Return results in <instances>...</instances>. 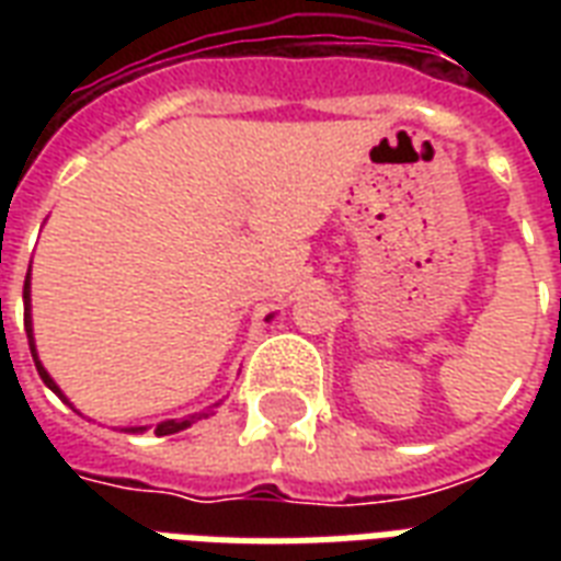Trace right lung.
Instances as JSON below:
<instances>
[{"label":"right lung","mask_w":561,"mask_h":561,"mask_svg":"<svg viewBox=\"0 0 561 561\" xmlns=\"http://www.w3.org/2000/svg\"><path fill=\"white\" fill-rule=\"evenodd\" d=\"M22 299H25V332H28V346H31V355H34V364H37L39 378L46 381V387H51V390H55L57 396H60V399H64V392L57 390V383L51 381V378H48V373H46V369H43V364H39V360H37V352H34V337H31V314H28V279H25V288H22ZM64 401H66V399H64ZM201 416H206V413H197V416H188V419H178V422H174V419H171V422H160V425H157V431H153V434H157V436L178 434V431H183V427H188V425H192V422H194V419H201ZM134 431H142V427H134Z\"/></svg>","instance_id":"right-lung-1"}]
</instances>
